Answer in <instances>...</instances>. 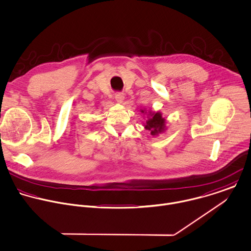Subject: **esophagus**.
I'll return each mask as SVG.
<instances>
[{
	"label": "esophagus",
	"mask_w": 251,
	"mask_h": 251,
	"mask_svg": "<svg viewBox=\"0 0 251 251\" xmlns=\"http://www.w3.org/2000/svg\"><path fill=\"white\" fill-rule=\"evenodd\" d=\"M115 98L119 103H122L125 99V94L123 92H117L115 93Z\"/></svg>",
	"instance_id": "obj_1"
}]
</instances>
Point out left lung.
Segmentation results:
<instances>
[{"label": "left lung", "mask_w": 251, "mask_h": 251, "mask_svg": "<svg viewBox=\"0 0 251 251\" xmlns=\"http://www.w3.org/2000/svg\"><path fill=\"white\" fill-rule=\"evenodd\" d=\"M145 128L150 130L152 135H157L158 133L164 131L165 119L162 118L161 113H150V118L148 121H146Z\"/></svg>", "instance_id": "1"}]
</instances>
